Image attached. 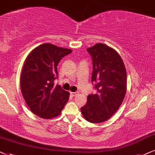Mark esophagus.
Returning <instances> with one entry per match:
<instances>
[{"label":"esophagus","mask_w":155,"mask_h":155,"mask_svg":"<svg viewBox=\"0 0 155 155\" xmlns=\"http://www.w3.org/2000/svg\"><path fill=\"white\" fill-rule=\"evenodd\" d=\"M70 94H71V96H75L76 94H77V93L76 92H70Z\"/></svg>","instance_id":"34e87169"}]
</instances>
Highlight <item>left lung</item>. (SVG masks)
<instances>
[{
  "label": "left lung",
  "mask_w": 155,
  "mask_h": 155,
  "mask_svg": "<svg viewBox=\"0 0 155 155\" xmlns=\"http://www.w3.org/2000/svg\"><path fill=\"white\" fill-rule=\"evenodd\" d=\"M93 61L91 81L96 94L88 95L81 108L84 118L92 123H104L118 110L127 91V73L120 54L102 43L87 48Z\"/></svg>",
  "instance_id": "left-lung-1"
}]
</instances>
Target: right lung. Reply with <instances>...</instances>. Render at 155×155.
<instances>
[{
    "mask_svg": "<svg viewBox=\"0 0 155 155\" xmlns=\"http://www.w3.org/2000/svg\"><path fill=\"white\" fill-rule=\"evenodd\" d=\"M72 50L45 43L29 54L20 76L22 96L30 110L38 116L51 119L60 115L69 93L54 85L57 65Z\"/></svg>",
    "mask_w": 155,
    "mask_h": 155,
    "instance_id": "add662e5",
    "label": "right lung"
}]
</instances>
